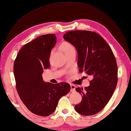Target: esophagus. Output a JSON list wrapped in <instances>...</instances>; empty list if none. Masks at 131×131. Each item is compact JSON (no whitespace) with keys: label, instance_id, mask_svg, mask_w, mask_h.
<instances>
[{"label":"esophagus","instance_id":"obj_1","mask_svg":"<svg viewBox=\"0 0 131 131\" xmlns=\"http://www.w3.org/2000/svg\"><path fill=\"white\" fill-rule=\"evenodd\" d=\"M70 86H71V92H74L75 89V86H74V85L71 84V85H70Z\"/></svg>","mask_w":131,"mask_h":131}]
</instances>
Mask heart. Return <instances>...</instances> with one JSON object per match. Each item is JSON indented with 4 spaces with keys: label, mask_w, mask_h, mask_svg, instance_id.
<instances>
[{
    "label": "heart",
    "mask_w": 131,
    "mask_h": 131,
    "mask_svg": "<svg viewBox=\"0 0 131 131\" xmlns=\"http://www.w3.org/2000/svg\"><path fill=\"white\" fill-rule=\"evenodd\" d=\"M61 47L65 54L68 52L71 51H75V48L73 47V45L68 42H62L61 45Z\"/></svg>",
    "instance_id": "b5f03b06"
}]
</instances>
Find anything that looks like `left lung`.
I'll list each match as a JSON object with an SVG mask.
<instances>
[{"label":"left lung","mask_w":131,"mask_h":131,"mask_svg":"<svg viewBox=\"0 0 131 131\" xmlns=\"http://www.w3.org/2000/svg\"><path fill=\"white\" fill-rule=\"evenodd\" d=\"M63 37L76 49L79 71L92 78L88 87L75 89L82 96L75 111L84 116L95 115L107 105L116 89L117 66L114 54L105 39L94 32L69 31Z\"/></svg>","instance_id":"left-lung-1"}]
</instances>
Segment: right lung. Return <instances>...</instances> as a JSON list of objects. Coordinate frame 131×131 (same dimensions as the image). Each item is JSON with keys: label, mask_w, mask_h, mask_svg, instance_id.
I'll return each instance as SVG.
<instances>
[{"label": "right lung", "mask_w": 131, "mask_h": 131, "mask_svg": "<svg viewBox=\"0 0 131 131\" xmlns=\"http://www.w3.org/2000/svg\"><path fill=\"white\" fill-rule=\"evenodd\" d=\"M56 41L55 34L39 36L20 49L14 62L19 96L29 111L41 116L52 114L60 99L71 89L67 83L52 84L42 79L43 70L50 67L51 51Z\"/></svg>", "instance_id": "right-lung-1"}]
</instances>
